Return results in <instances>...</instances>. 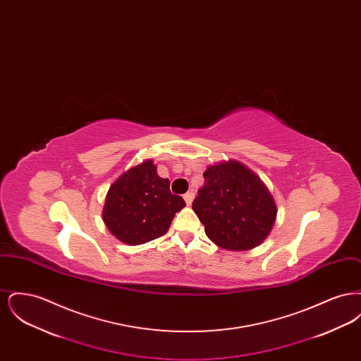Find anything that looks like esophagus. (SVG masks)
I'll return each mask as SVG.
<instances>
[{
	"instance_id": "1",
	"label": "esophagus",
	"mask_w": 361,
	"mask_h": 361,
	"mask_svg": "<svg viewBox=\"0 0 361 361\" xmlns=\"http://www.w3.org/2000/svg\"><path fill=\"white\" fill-rule=\"evenodd\" d=\"M193 199H195V193L190 190V192H187L185 195H184V200H185V203L190 206L192 204V202H193Z\"/></svg>"
}]
</instances>
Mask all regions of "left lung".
<instances>
[{
  "mask_svg": "<svg viewBox=\"0 0 361 361\" xmlns=\"http://www.w3.org/2000/svg\"><path fill=\"white\" fill-rule=\"evenodd\" d=\"M204 187L192 209L207 237L226 250H250L261 245L275 224L277 207L269 189L240 161L209 165Z\"/></svg>",
  "mask_w": 361,
  "mask_h": 361,
  "instance_id": "left-lung-1",
  "label": "left lung"
}]
</instances>
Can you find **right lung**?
Masks as SVG:
<instances>
[{
    "label": "right lung",
    "instance_id": "obj_1",
    "mask_svg": "<svg viewBox=\"0 0 361 361\" xmlns=\"http://www.w3.org/2000/svg\"><path fill=\"white\" fill-rule=\"evenodd\" d=\"M168 178L157 174L153 159L130 168L114 181L105 196L103 221L115 238L142 245L164 235L176 212L185 207L173 195Z\"/></svg>",
    "mask_w": 361,
    "mask_h": 361
}]
</instances>
